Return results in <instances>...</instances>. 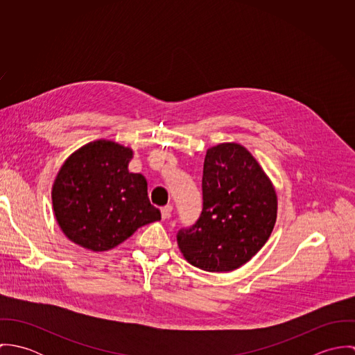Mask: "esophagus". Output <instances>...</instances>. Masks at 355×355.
Instances as JSON below:
<instances>
[{
	"mask_svg": "<svg viewBox=\"0 0 355 355\" xmlns=\"http://www.w3.org/2000/svg\"><path fill=\"white\" fill-rule=\"evenodd\" d=\"M172 210H173V207H172L171 205L161 207V217H162V220L169 218V217H171V214H172Z\"/></svg>",
	"mask_w": 355,
	"mask_h": 355,
	"instance_id": "esophagus-1",
	"label": "esophagus"
}]
</instances>
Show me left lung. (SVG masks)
Returning a JSON list of instances; mask_svg holds the SVG:
<instances>
[{
  "instance_id": "1",
  "label": "left lung",
  "mask_w": 355,
  "mask_h": 355,
  "mask_svg": "<svg viewBox=\"0 0 355 355\" xmlns=\"http://www.w3.org/2000/svg\"><path fill=\"white\" fill-rule=\"evenodd\" d=\"M203 207L178 246L187 262L206 272H231L268 242L277 217L275 186L245 146L224 142L207 149L203 162Z\"/></svg>"
}]
</instances>
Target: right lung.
<instances>
[{"label": "right lung", "instance_id": "obj_1", "mask_svg": "<svg viewBox=\"0 0 355 355\" xmlns=\"http://www.w3.org/2000/svg\"><path fill=\"white\" fill-rule=\"evenodd\" d=\"M134 150L97 139L72 153L51 186V205L62 234L94 253L114 249L138 228L161 220L148 182L128 171Z\"/></svg>", "mask_w": 355, "mask_h": 355}]
</instances>
